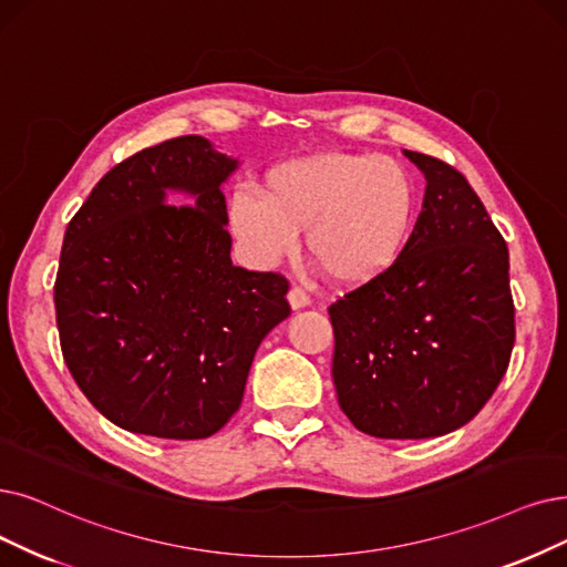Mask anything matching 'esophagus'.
I'll list each match as a JSON object with an SVG mask.
<instances>
[{"label": "esophagus", "instance_id": "obj_1", "mask_svg": "<svg viewBox=\"0 0 567 567\" xmlns=\"http://www.w3.org/2000/svg\"><path fill=\"white\" fill-rule=\"evenodd\" d=\"M288 305H290V309H305V307H309L311 305L309 292L305 288H300V286H292L288 290Z\"/></svg>", "mask_w": 567, "mask_h": 567}]
</instances>
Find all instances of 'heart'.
<instances>
[{"mask_svg": "<svg viewBox=\"0 0 567 567\" xmlns=\"http://www.w3.org/2000/svg\"><path fill=\"white\" fill-rule=\"evenodd\" d=\"M414 220V178L386 155L296 157L271 167L262 190L237 186L228 199V228L254 267H277L307 228V251L344 286L386 275L410 244Z\"/></svg>", "mask_w": 567, "mask_h": 567, "instance_id": "b5f03b06", "label": "heart"}]
</instances>
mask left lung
Masks as SVG:
<instances>
[{"mask_svg":"<svg viewBox=\"0 0 567 567\" xmlns=\"http://www.w3.org/2000/svg\"><path fill=\"white\" fill-rule=\"evenodd\" d=\"M423 209L402 258L330 305L332 381L349 421L381 440H425L480 414L514 347L509 254L465 176L404 151Z\"/></svg>","mask_w":567,"mask_h":567,"instance_id":"1","label":"left lung"}]
</instances>
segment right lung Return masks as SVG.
Wrapping results in <instances>:
<instances>
[{
    "mask_svg": "<svg viewBox=\"0 0 567 567\" xmlns=\"http://www.w3.org/2000/svg\"><path fill=\"white\" fill-rule=\"evenodd\" d=\"M239 167L197 134L134 153L66 225L55 313L66 368L130 433L205 440L239 410L288 281L230 260L220 186Z\"/></svg>",
    "mask_w": 567,
    "mask_h": 567,
    "instance_id": "add662e5",
    "label": "right lung"
}]
</instances>
